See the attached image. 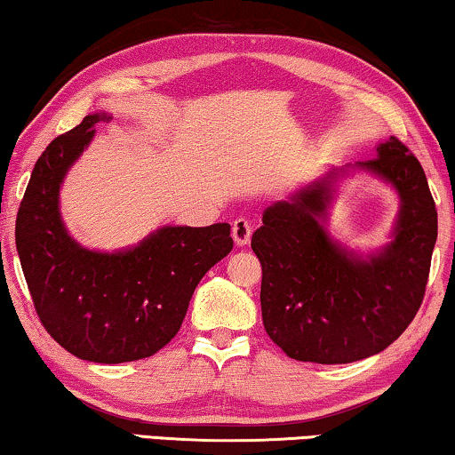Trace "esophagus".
<instances>
[{"label":"esophagus","mask_w":455,"mask_h":455,"mask_svg":"<svg viewBox=\"0 0 455 455\" xmlns=\"http://www.w3.org/2000/svg\"><path fill=\"white\" fill-rule=\"evenodd\" d=\"M250 235H252V226H250V221L246 217H238L232 223V238L234 242L238 243V246H246L250 242Z\"/></svg>","instance_id":"34e87169"}]
</instances>
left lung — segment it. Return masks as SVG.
<instances>
[{"label": "left lung", "mask_w": 455, "mask_h": 455, "mask_svg": "<svg viewBox=\"0 0 455 455\" xmlns=\"http://www.w3.org/2000/svg\"><path fill=\"white\" fill-rule=\"evenodd\" d=\"M378 157L332 168L262 213L252 250L262 265V324L287 357L353 363L390 347L417 315L437 240V209L417 157L396 137ZM353 169L397 190L393 240L370 255L334 241L327 205L340 175Z\"/></svg>", "instance_id": "left-lung-1"}]
</instances>
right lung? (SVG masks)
<instances>
[{"label": "right lung", "instance_id": "1", "mask_svg": "<svg viewBox=\"0 0 455 455\" xmlns=\"http://www.w3.org/2000/svg\"><path fill=\"white\" fill-rule=\"evenodd\" d=\"M100 121L110 115H88L38 157L16 217V248L51 337L80 359L127 363L151 357L176 337L203 275L232 252L234 240L229 223L164 226L115 252L71 238L59 190Z\"/></svg>", "mask_w": 455, "mask_h": 455}]
</instances>
